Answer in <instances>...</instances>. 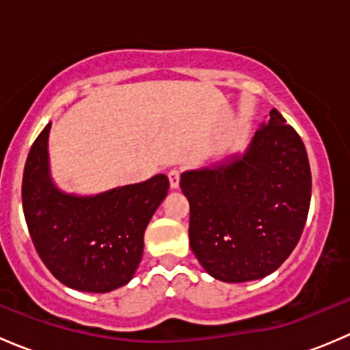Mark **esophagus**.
Returning <instances> with one entry per match:
<instances>
[{
  "instance_id": "1",
  "label": "esophagus",
  "mask_w": 350,
  "mask_h": 350,
  "mask_svg": "<svg viewBox=\"0 0 350 350\" xmlns=\"http://www.w3.org/2000/svg\"><path fill=\"white\" fill-rule=\"evenodd\" d=\"M167 178H169V185H171V188L178 189L179 181H181V172H179V169H171L167 174Z\"/></svg>"
}]
</instances>
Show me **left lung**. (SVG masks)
<instances>
[{
    "instance_id": "1",
    "label": "left lung",
    "mask_w": 350,
    "mask_h": 350,
    "mask_svg": "<svg viewBox=\"0 0 350 350\" xmlns=\"http://www.w3.org/2000/svg\"><path fill=\"white\" fill-rule=\"evenodd\" d=\"M189 201V247L225 283L269 276L301 237L312 172L303 140L276 108L243 154L181 174Z\"/></svg>"
}]
</instances>
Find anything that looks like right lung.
Wrapping results in <instances>:
<instances>
[{
	"label": "right lung",
	"mask_w": 350,
	"mask_h": 350,
	"mask_svg": "<svg viewBox=\"0 0 350 350\" xmlns=\"http://www.w3.org/2000/svg\"><path fill=\"white\" fill-rule=\"evenodd\" d=\"M51 126L25 162L22 201L31 242L62 284L84 293L122 288L142 260L144 232L167 196V176L90 196L62 191L51 176Z\"/></svg>",
	"instance_id": "right-lung-1"
}]
</instances>
